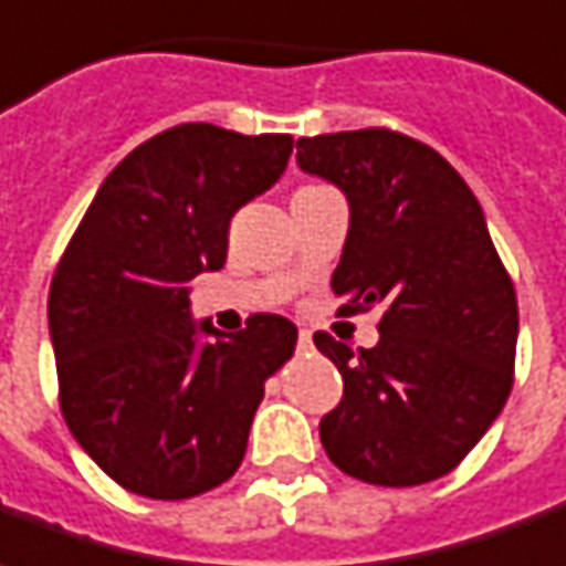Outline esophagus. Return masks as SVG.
Here are the masks:
<instances>
[{"label": "esophagus", "mask_w": 566, "mask_h": 566, "mask_svg": "<svg viewBox=\"0 0 566 566\" xmlns=\"http://www.w3.org/2000/svg\"><path fill=\"white\" fill-rule=\"evenodd\" d=\"M297 349H313V332H306V328H303V332H300V337H297Z\"/></svg>", "instance_id": "34e87169"}]
</instances>
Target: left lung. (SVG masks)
<instances>
[{
	"mask_svg": "<svg viewBox=\"0 0 566 566\" xmlns=\"http://www.w3.org/2000/svg\"><path fill=\"white\" fill-rule=\"evenodd\" d=\"M300 170L347 195L332 287L344 313L380 310L378 344L315 332L340 378L318 421L328 459L375 486H418L459 468L514 384L517 294L474 191L443 154L394 129L297 142Z\"/></svg>",
	"mask_w": 566,
	"mask_h": 566,
	"instance_id": "8db88e82",
	"label": "left lung"
}]
</instances>
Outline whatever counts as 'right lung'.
I'll return each instance as SVG.
<instances>
[{
	"label": "right lung",
	"mask_w": 566,
	"mask_h": 566,
	"mask_svg": "<svg viewBox=\"0 0 566 566\" xmlns=\"http://www.w3.org/2000/svg\"><path fill=\"white\" fill-rule=\"evenodd\" d=\"M284 133L182 123L111 170L49 287L57 399L90 459L123 490L191 499L238 471L263 384L297 328L256 313L238 334L195 322L188 282L217 272L232 217L279 182ZM198 333H213L198 345Z\"/></svg>",
	"instance_id": "obj_1"
}]
</instances>
